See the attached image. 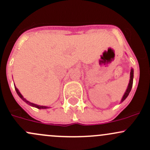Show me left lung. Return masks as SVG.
Returning a JSON list of instances; mask_svg holds the SVG:
<instances>
[{"mask_svg":"<svg viewBox=\"0 0 150 150\" xmlns=\"http://www.w3.org/2000/svg\"><path fill=\"white\" fill-rule=\"evenodd\" d=\"M133 78H134V70H133V69H132V70H131V72H130V80H129L128 88H127V91H126V93H124V96H123L122 99H121V102H123L126 98H127V97L129 96V93H130L131 90H132V85H133Z\"/></svg>","mask_w":150,"mask_h":150,"instance_id":"1","label":"left lung"}]
</instances>
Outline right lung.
Here are the masks:
<instances>
[{"instance_id":"add662e5","label":"right lung","mask_w":150,"mask_h":150,"mask_svg":"<svg viewBox=\"0 0 150 150\" xmlns=\"http://www.w3.org/2000/svg\"><path fill=\"white\" fill-rule=\"evenodd\" d=\"M15 89H16V91L17 94H18V96H19V97L21 98L22 99V100H23V101H25V102H26V103H27V104H29V105H31V106L36 107V108H39V109H41V108H47V107H46V106H42V105H37V104H34V103H31V102L28 101V100H26V99H25L24 98H23V96H21V94L20 93H19V91H18V89H17L16 88H15Z\"/></svg>"}]
</instances>
